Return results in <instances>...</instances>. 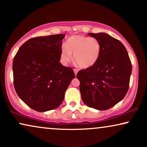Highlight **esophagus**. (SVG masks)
I'll return each instance as SVG.
<instances>
[{
  "label": "esophagus",
  "mask_w": 147,
  "mask_h": 147,
  "mask_svg": "<svg viewBox=\"0 0 147 147\" xmlns=\"http://www.w3.org/2000/svg\"><path fill=\"white\" fill-rule=\"evenodd\" d=\"M73 70H74V72H75V76H77V72H78V70H77V69H74Z\"/></svg>",
  "instance_id": "esophagus-1"
}]
</instances>
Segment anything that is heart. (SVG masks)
I'll list each match as a JSON object with an SVG mask.
<instances>
[{"label":"heart","mask_w":147,"mask_h":147,"mask_svg":"<svg viewBox=\"0 0 147 147\" xmlns=\"http://www.w3.org/2000/svg\"><path fill=\"white\" fill-rule=\"evenodd\" d=\"M101 44L95 38L82 35L70 37L60 50V61L67 65L74 59L81 68H89L99 60L101 54Z\"/></svg>","instance_id":"obj_1"}]
</instances>
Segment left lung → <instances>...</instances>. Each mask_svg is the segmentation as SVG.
<instances>
[{
	"mask_svg": "<svg viewBox=\"0 0 147 147\" xmlns=\"http://www.w3.org/2000/svg\"><path fill=\"white\" fill-rule=\"evenodd\" d=\"M88 35L99 41L101 49L96 63L77 73L81 98L88 107L106 110L126 96L132 64L126 48L119 40L105 33Z\"/></svg>",
	"mask_w": 147,
	"mask_h": 147,
	"instance_id": "obj_1",
	"label": "left lung"
}]
</instances>
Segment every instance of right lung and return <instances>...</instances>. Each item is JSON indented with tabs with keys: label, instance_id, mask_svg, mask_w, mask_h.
Masks as SVG:
<instances>
[{
	"label": "right lung",
	"instance_id": "obj_1",
	"mask_svg": "<svg viewBox=\"0 0 147 147\" xmlns=\"http://www.w3.org/2000/svg\"><path fill=\"white\" fill-rule=\"evenodd\" d=\"M65 34L31 38L19 49L13 62V83L21 100L31 109L47 111L60 106L75 77L60 62Z\"/></svg>",
	"mask_w": 147,
	"mask_h": 147
}]
</instances>
